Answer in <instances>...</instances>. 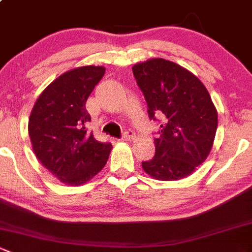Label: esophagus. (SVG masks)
<instances>
[{"label": "esophagus", "instance_id": "obj_1", "mask_svg": "<svg viewBox=\"0 0 252 252\" xmlns=\"http://www.w3.org/2000/svg\"><path fill=\"white\" fill-rule=\"evenodd\" d=\"M134 137V131H131V130H126L123 133V135H122V140H126V141H128V140H131Z\"/></svg>", "mask_w": 252, "mask_h": 252}]
</instances>
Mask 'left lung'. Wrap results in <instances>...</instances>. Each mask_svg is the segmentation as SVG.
Listing matches in <instances>:
<instances>
[{"mask_svg":"<svg viewBox=\"0 0 252 252\" xmlns=\"http://www.w3.org/2000/svg\"><path fill=\"white\" fill-rule=\"evenodd\" d=\"M147 102L148 117L160 118L156 153L142 169L160 181L184 179L210 153L217 111L204 84L189 70L169 60L150 59L133 66Z\"/></svg>","mask_w":252,"mask_h":252,"instance_id":"left-lung-1","label":"left lung"}]
</instances>
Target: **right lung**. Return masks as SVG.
I'll return each mask as SVG.
<instances>
[{"instance_id":"add662e5","label":"right lung","mask_w":252,"mask_h":252,"mask_svg":"<svg viewBox=\"0 0 252 252\" xmlns=\"http://www.w3.org/2000/svg\"><path fill=\"white\" fill-rule=\"evenodd\" d=\"M105 73L82 66L59 76L42 92L29 118L32 150L42 165L63 184L79 186L101 171L112 145L87 133V99Z\"/></svg>"}]
</instances>
